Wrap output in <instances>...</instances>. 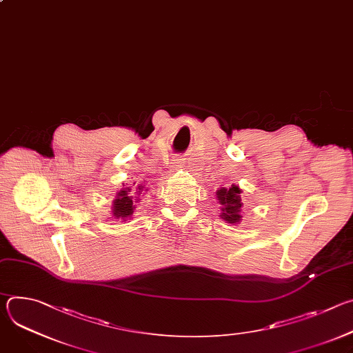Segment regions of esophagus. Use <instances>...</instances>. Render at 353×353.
<instances>
[{
    "label": "esophagus",
    "mask_w": 353,
    "mask_h": 353,
    "mask_svg": "<svg viewBox=\"0 0 353 353\" xmlns=\"http://www.w3.org/2000/svg\"><path fill=\"white\" fill-rule=\"evenodd\" d=\"M174 166H176V168H181V166H183L181 162H180V159H177V161L174 162Z\"/></svg>",
    "instance_id": "esophagus-1"
}]
</instances>
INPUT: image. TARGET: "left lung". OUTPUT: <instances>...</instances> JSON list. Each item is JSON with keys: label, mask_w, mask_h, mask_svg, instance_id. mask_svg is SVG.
I'll return each instance as SVG.
<instances>
[{"label": "left lung", "mask_w": 353, "mask_h": 353, "mask_svg": "<svg viewBox=\"0 0 353 353\" xmlns=\"http://www.w3.org/2000/svg\"><path fill=\"white\" fill-rule=\"evenodd\" d=\"M241 188L236 184L230 187H221L216 190V199L221 205V218L226 223L237 225L241 222V208H243V199H241Z\"/></svg>", "instance_id": "8db88e82"}]
</instances>
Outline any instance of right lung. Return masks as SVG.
<instances>
[{
  "instance_id": "right-lung-1",
  "label": "right lung",
  "mask_w": 353,
  "mask_h": 353,
  "mask_svg": "<svg viewBox=\"0 0 353 353\" xmlns=\"http://www.w3.org/2000/svg\"><path fill=\"white\" fill-rule=\"evenodd\" d=\"M135 184V183H134ZM143 191H148L145 187V181L139 183L135 188L124 187L117 191L116 198L113 199V207H112V216L114 219H119L121 222H125L132 218V214L135 211V205L139 203V196Z\"/></svg>"
}]
</instances>
